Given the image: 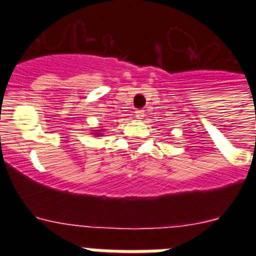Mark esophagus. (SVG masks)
Returning a JSON list of instances; mask_svg holds the SVG:
<instances>
[{"label": "esophagus", "mask_w": 256, "mask_h": 256, "mask_svg": "<svg viewBox=\"0 0 256 256\" xmlns=\"http://www.w3.org/2000/svg\"><path fill=\"white\" fill-rule=\"evenodd\" d=\"M136 116L138 118V119H144V110H137V112H136Z\"/></svg>", "instance_id": "esophagus-1"}]
</instances>
